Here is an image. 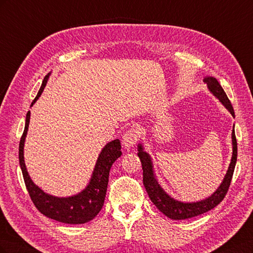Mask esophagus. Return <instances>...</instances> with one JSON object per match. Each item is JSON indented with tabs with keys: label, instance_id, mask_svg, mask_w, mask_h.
Instances as JSON below:
<instances>
[{
	"label": "esophagus",
	"instance_id": "esophagus-1",
	"mask_svg": "<svg viewBox=\"0 0 253 253\" xmlns=\"http://www.w3.org/2000/svg\"><path fill=\"white\" fill-rule=\"evenodd\" d=\"M138 137H139L138 129L135 127L127 129V131L125 133L124 137H122V143H124L125 148L126 149L133 148L136 144L137 140H138Z\"/></svg>",
	"mask_w": 253,
	"mask_h": 253
}]
</instances>
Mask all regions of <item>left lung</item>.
Instances as JSON below:
<instances>
[{"mask_svg":"<svg viewBox=\"0 0 253 253\" xmlns=\"http://www.w3.org/2000/svg\"><path fill=\"white\" fill-rule=\"evenodd\" d=\"M204 82L207 84V87H208L210 93L225 106V108L228 110V112L230 113L232 115V117L234 118L235 115H234L231 102L228 99L226 93L224 91L223 87L220 86L218 81L213 77H207L204 79ZM231 139H232V156H231L230 164H229V167H228V170L224 176L223 181L220 182L218 188L214 191L210 196L196 202H181L178 200H175V198H173L171 195L168 194L157 180L155 171H154V165H153L151 155L148 152L144 151L142 142H139L137 144V151H138L137 155H138V157L140 158L142 170H143V186L145 190H147L150 200L157 207V209L171 219L181 220V219L201 215V214L215 208V207L224 200V197L229 189V186H230L235 164H236L237 144H236V138H235L234 125L232 126Z\"/></svg>","mask_w":253,"mask_h":253,"instance_id":"8db88e82","label":"left lung"}]
</instances>
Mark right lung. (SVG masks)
<instances>
[{
    "mask_svg": "<svg viewBox=\"0 0 253 253\" xmlns=\"http://www.w3.org/2000/svg\"><path fill=\"white\" fill-rule=\"evenodd\" d=\"M50 74L51 72L45 76L39 91H38L34 101L30 104V108L42 95ZM29 121L30 111H28L26 114L24 132H23L20 140L19 162L23 178H24L25 186L30 198H32L37 209L44 214L45 216L51 219L71 225L87 223L100 212L103 207L112 165L115 163V160L122 155L120 140L114 139L106 143L102 148L85 188L75 195L59 197L46 193L39 186H37L27 171L24 159V145L28 132Z\"/></svg>",
    "mask_w": 253,
    "mask_h": 253,
    "instance_id": "add662e5",
    "label": "right lung"
}]
</instances>
